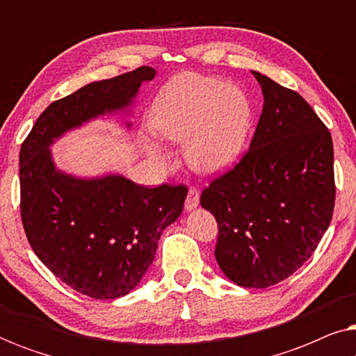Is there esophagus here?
Instances as JSON below:
<instances>
[{
	"instance_id": "1",
	"label": "esophagus",
	"mask_w": 356,
	"mask_h": 356,
	"mask_svg": "<svg viewBox=\"0 0 356 356\" xmlns=\"http://www.w3.org/2000/svg\"><path fill=\"white\" fill-rule=\"evenodd\" d=\"M197 206H199V191L196 188H189L186 201H184V209H186V211H193V209H196Z\"/></svg>"
}]
</instances>
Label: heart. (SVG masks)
Masks as SVG:
<instances>
[{
  "label": "heart",
  "instance_id": "b5f03b06",
  "mask_svg": "<svg viewBox=\"0 0 356 356\" xmlns=\"http://www.w3.org/2000/svg\"><path fill=\"white\" fill-rule=\"evenodd\" d=\"M150 126L160 139L186 143L184 155L196 172L220 175L241 157L251 108L235 86L188 72L170 82L157 97ZM150 150L157 152L155 147Z\"/></svg>",
  "mask_w": 356,
  "mask_h": 356
}]
</instances>
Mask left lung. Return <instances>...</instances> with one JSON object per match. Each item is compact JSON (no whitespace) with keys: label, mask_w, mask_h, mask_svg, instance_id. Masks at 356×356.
<instances>
[{"label":"left lung","mask_w":356,"mask_h":356,"mask_svg":"<svg viewBox=\"0 0 356 356\" xmlns=\"http://www.w3.org/2000/svg\"><path fill=\"white\" fill-rule=\"evenodd\" d=\"M264 106L250 150L201 194L218 225L216 259L236 285L267 289L298 270L334 212V145L298 92L252 71Z\"/></svg>","instance_id":"1"}]
</instances>
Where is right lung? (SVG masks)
Here are the masks:
<instances>
[{
  "label": "right lung",
  "instance_id": "add662e5",
  "mask_svg": "<svg viewBox=\"0 0 356 356\" xmlns=\"http://www.w3.org/2000/svg\"><path fill=\"white\" fill-rule=\"evenodd\" d=\"M155 74L140 66L53 102L19 154L21 217L33 252L58 279L95 300L120 298L139 284L162 232L181 216L188 189L144 188L121 175L72 177L56 168L50 145L87 121L129 108Z\"/></svg>",
  "mask_w": 356,
  "mask_h": 356
}]
</instances>
